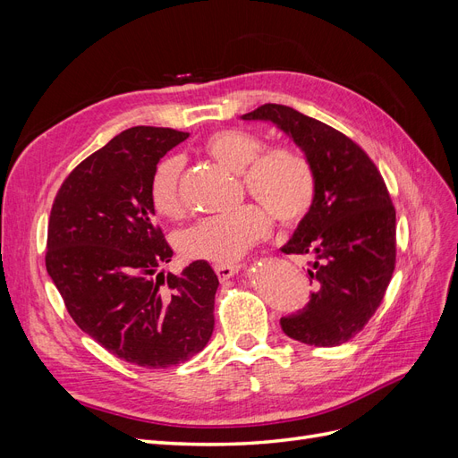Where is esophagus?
<instances>
[{"label": "esophagus", "instance_id": "esophagus-1", "mask_svg": "<svg viewBox=\"0 0 458 458\" xmlns=\"http://www.w3.org/2000/svg\"><path fill=\"white\" fill-rule=\"evenodd\" d=\"M239 269H241V266H237V263H216L214 266V271L221 281L231 279L234 273H239Z\"/></svg>", "mask_w": 458, "mask_h": 458}]
</instances>
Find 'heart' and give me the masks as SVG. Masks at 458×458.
<instances>
[{"label":"heart","instance_id":"obj_1","mask_svg":"<svg viewBox=\"0 0 458 458\" xmlns=\"http://www.w3.org/2000/svg\"><path fill=\"white\" fill-rule=\"evenodd\" d=\"M204 150L227 170L241 174L244 189L283 224H296L310 212L315 174L308 158L290 147L261 150L259 137L244 130H219L204 140ZM183 160L162 158L150 177L148 199L158 216L182 212L179 175ZM269 231V216L258 204L200 217L177 233V250L189 259L214 263L237 261Z\"/></svg>","mask_w":458,"mask_h":458}]
</instances>
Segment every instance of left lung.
<instances>
[{
    "instance_id": "1",
    "label": "left lung",
    "mask_w": 458,
    "mask_h": 458,
    "mask_svg": "<svg viewBox=\"0 0 458 458\" xmlns=\"http://www.w3.org/2000/svg\"><path fill=\"white\" fill-rule=\"evenodd\" d=\"M242 120L271 122L293 140L315 174V197L284 254L310 261L313 293L281 318L286 336L317 348L353 338L382 303L395 269V208L367 152L327 123L267 103Z\"/></svg>"
}]
</instances>
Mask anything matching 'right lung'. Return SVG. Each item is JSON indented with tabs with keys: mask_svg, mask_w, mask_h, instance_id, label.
I'll use <instances>...</instances> for the list:
<instances>
[{
	"mask_svg": "<svg viewBox=\"0 0 458 458\" xmlns=\"http://www.w3.org/2000/svg\"><path fill=\"white\" fill-rule=\"evenodd\" d=\"M189 133L130 128L93 152L55 197L46 267L74 323L123 361L165 369L197 355L214 332L219 286L197 259L165 275L174 250L155 225L152 172Z\"/></svg>",
	"mask_w": 458,
	"mask_h": 458,
	"instance_id": "1",
	"label": "right lung"
}]
</instances>
